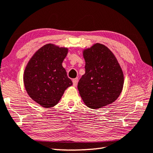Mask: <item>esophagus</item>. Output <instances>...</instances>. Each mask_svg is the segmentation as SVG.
Wrapping results in <instances>:
<instances>
[{"mask_svg": "<svg viewBox=\"0 0 153 153\" xmlns=\"http://www.w3.org/2000/svg\"><path fill=\"white\" fill-rule=\"evenodd\" d=\"M72 82H73V85H74V86H76V85H77V78L74 79L72 80Z\"/></svg>", "mask_w": 153, "mask_h": 153, "instance_id": "1", "label": "esophagus"}]
</instances>
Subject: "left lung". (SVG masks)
I'll return each mask as SVG.
<instances>
[{
    "instance_id": "left-lung-1",
    "label": "left lung",
    "mask_w": 153,
    "mask_h": 153,
    "mask_svg": "<svg viewBox=\"0 0 153 153\" xmlns=\"http://www.w3.org/2000/svg\"><path fill=\"white\" fill-rule=\"evenodd\" d=\"M85 73L79 79L77 89L81 97L91 109H99L112 103L122 91L124 77L115 55L101 44L83 52Z\"/></svg>"
}]
</instances>
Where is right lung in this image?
Listing matches in <instances>:
<instances>
[{
	"instance_id": "add662e5",
	"label": "right lung",
	"mask_w": 153,
	"mask_h": 153,
	"mask_svg": "<svg viewBox=\"0 0 153 153\" xmlns=\"http://www.w3.org/2000/svg\"><path fill=\"white\" fill-rule=\"evenodd\" d=\"M67 48L48 44L36 52L24 73V83L33 100L46 108L58 104L65 89L73 84L62 66Z\"/></svg>"
}]
</instances>
